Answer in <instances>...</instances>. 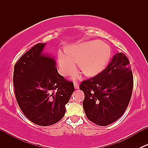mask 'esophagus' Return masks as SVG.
Instances as JSON below:
<instances>
[{"label": "esophagus", "instance_id": "1", "mask_svg": "<svg viewBox=\"0 0 148 148\" xmlns=\"http://www.w3.org/2000/svg\"><path fill=\"white\" fill-rule=\"evenodd\" d=\"M74 88H75V89H79V83L78 82H74Z\"/></svg>", "mask_w": 148, "mask_h": 148}]
</instances>
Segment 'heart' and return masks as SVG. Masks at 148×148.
I'll return each instance as SVG.
<instances>
[{"mask_svg":"<svg viewBox=\"0 0 148 148\" xmlns=\"http://www.w3.org/2000/svg\"><path fill=\"white\" fill-rule=\"evenodd\" d=\"M111 50L107 44L89 41L69 46L67 51H59L57 62L59 73L69 77L75 72L77 63L88 76H95L104 69L108 63ZM78 74H76L75 77Z\"/></svg>","mask_w":148,"mask_h":148,"instance_id":"obj_1","label":"heart"}]
</instances>
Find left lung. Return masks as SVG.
Returning <instances> with one entry per match:
<instances>
[{
  "instance_id": "obj_1",
  "label": "left lung",
  "mask_w": 148,
  "mask_h": 148,
  "mask_svg": "<svg viewBox=\"0 0 148 148\" xmlns=\"http://www.w3.org/2000/svg\"><path fill=\"white\" fill-rule=\"evenodd\" d=\"M132 87L129 60L122 52L116 53L102 72L80 84L79 89L84 93L83 107L88 120L99 126L118 120L129 104Z\"/></svg>"
}]
</instances>
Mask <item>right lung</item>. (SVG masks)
<instances>
[{"mask_svg": "<svg viewBox=\"0 0 148 148\" xmlns=\"http://www.w3.org/2000/svg\"><path fill=\"white\" fill-rule=\"evenodd\" d=\"M46 43H38L14 66L13 85L16 101L26 117L41 126L63 118L65 105L74 91V84L58 73L56 62L43 53Z\"/></svg>", "mask_w": 148, "mask_h": 148, "instance_id": "1", "label": "right lung"}]
</instances>
